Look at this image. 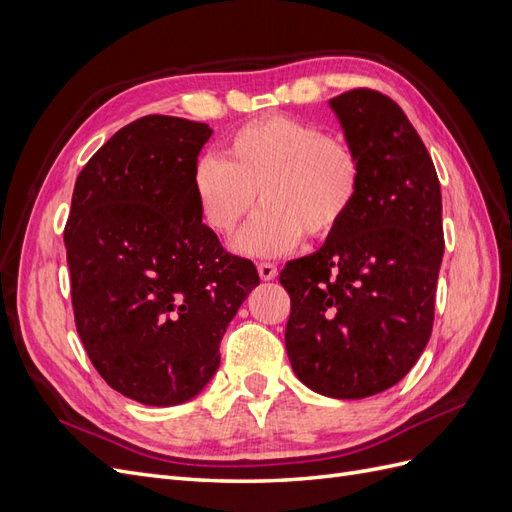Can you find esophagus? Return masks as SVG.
I'll use <instances>...</instances> for the list:
<instances>
[{"label": "esophagus", "mask_w": 512, "mask_h": 512, "mask_svg": "<svg viewBox=\"0 0 512 512\" xmlns=\"http://www.w3.org/2000/svg\"><path fill=\"white\" fill-rule=\"evenodd\" d=\"M258 275L265 282H271L277 277V267L273 265V262H258Z\"/></svg>", "instance_id": "obj_1"}]
</instances>
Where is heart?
<instances>
[{
	"mask_svg": "<svg viewBox=\"0 0 512 512\" xmlns=\"http://www.w3.org/2000/svg\"><path fill=\"white\" fill-rule=\"evenodd\" d=\"M224 153L226 160H196L192 194L200 220L220 237L237 230L260 194L265 207L232 243L245 256H280L303 235L331 237L363 192L359 149L303 119L269 115L245 123Z\"/></svg>",
	"mask_w": 512,
	"mask_h": 512,
	"instance_id": "1",
	"label": "heart"
}]
</instances>
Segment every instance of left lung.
I'll list each match as a JSON object with an SVG mask.
<instances>
[{
	"label": "left lung",
	"instance_id": "8db88e82",
	"mask_svg": "<svg viewBox=\"0 0 512 512\" xmlns=\"http://www.w3.org/2000/svg\"><path fill=\"white\" fill-rule=\"evenodd\" d=\"M331 108L363 158V192L318 252L290 260L286 350L297 378L335 399L391 389L423 354L444 254L436 166L404 111L374 89Z\"/></svg>",
	"mask_w": 512,
	"mask_h": 512
}]
</instances>
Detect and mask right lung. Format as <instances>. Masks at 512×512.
Returning <instances> with one entry per match:
<instances>
[{
	"instance_id": "add662e5",
	"label": "right lung",
	"mask_w": 512,
	"mask_h": 512,
	"mask_svg": "<svg viewBox=\"0 0 512 512\" xmlns=\"http://www.w3.org/2000/svg\"><path fill=\"white\" fill-rule=\"evenodd\" d=\"M213 130L147 115L76 177L64 230L74 322L89 361L117 393L177 406L220 367V342L258 284L200 220L192 168Z\"/></svg>"
}]
</instances>
